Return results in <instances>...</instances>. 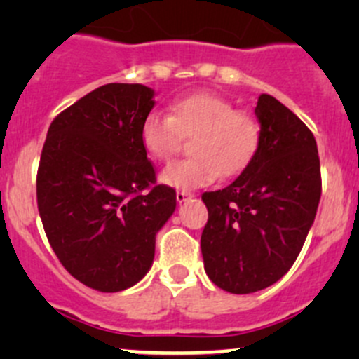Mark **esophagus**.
Returning <instances> with one entry per match:
<instances>
[{
    "label": "esophagus",
    "mask_w": 359,
    "mask_h": 359,
    "mask_svg": "<svg viewBox=\"0 0 359 359\" xmlns=\"http://www.w3.org/2000/svg\"><path fill=\"white\" fill-rule=\"evenodd\" d=\"M189 198H193V193H189V191H186V189L177 191V201L179 203H184L186 200H189Z\"/></svg>",
    "instance_id": "34e87169"
}]
</instances>
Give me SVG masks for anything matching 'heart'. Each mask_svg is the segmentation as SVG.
Instances as JSON below:
<instances>
[{
  "instance_id": "obj_1",
  "label": "heart",
  "mask_w": 359,
  "mask_h": 359,
  "mask_svg": "<svg viewBox=\"0 0 359 359\" xmlns=\"http://www.w3.org/2000/svg\"><path fill=\"white\" fill-rule=\"evenodd\" d=\"M260 137L252 114L213 93L182 97L172 104L170 116L151 111L140 125V142L154 161H168L184 139H193V158L172 163L161 173V182L177 189H196L217 175L231 179L243 173L259 151Z\"/></svg>"
}]
</instances>
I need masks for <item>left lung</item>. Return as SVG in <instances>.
<instances>
[{
    "mask_svg": "<svg viewBox=\"0 0 359 359\" xmlns=\"http://www.w3.org/2000/svg\"><path fill=\"white\" fill-rule=\"evenodd\" d=\"M255 116L262 137L253 161L233 184L201 196L208 208L205 271L231 293L264 290L288 273L321 196L313 132L267 93L257 100Z\"/></svg>",
    "mask_w": 359,
    "mask_h": 359,
    "instance_id": "8db88e82",
    "label": "left lung"
}]
</instances>
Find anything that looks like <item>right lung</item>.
<instances>
[{"instance_id":"add662e5","label":"right lung","mask_w":359,"mask_h":359,"mask_svg":"<svg viewBox=\"0 0 359 359\" xmlns=\"http://www.w3.org/2000/svg\"><path fill=\"white\" fill-rule=\"evenodd\" d=\"M154 90L109 83L50 125L36 196L46 238L71 276L99 292L139 283L153 266L158 231L177 206L140 142Z\"/></svg>"}]
</instances>
